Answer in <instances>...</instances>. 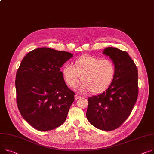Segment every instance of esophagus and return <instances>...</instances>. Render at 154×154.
I'll list each match as a JSON object with an SVG mask.
<instances>
[{"label": "esophagus", "instance_id": "esophagus-1", "mask_svg": "<svg viewBox=\"0 0 154 154\" xmlns=\"http://www.w3.org/2000/svg\"><path fill=\"white\" fill-rule=\"evenodd\" d=\"M81 98V96H80V95H77V94H75V100L79 99V98Z\"/></svg>", "mask_w": 154, "mask_h": 154}]
</instances>
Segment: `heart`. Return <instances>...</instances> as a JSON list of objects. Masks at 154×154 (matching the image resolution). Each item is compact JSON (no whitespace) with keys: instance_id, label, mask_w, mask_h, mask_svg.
Returning <instances> with one entry per match:
<instances>
[{"instance_id":"obj_1","label":"heart","mask_w":154,"mask_h":154,"mask_svg":"<svg viewBox=\"0 0 154 154\" xmlns=\"http://www.w3.org/2000/svg\"><path fill=\"white\" fill-rule=\"evenodd\" d=\"M116 73L112 61L91 56L77 59L75 66L66 64L63 69V75L66 84L74 87L79 80H83L76 90L80 92L90 90L97 94L106 89L112 82Z\"/></svg>"}]
</instances>
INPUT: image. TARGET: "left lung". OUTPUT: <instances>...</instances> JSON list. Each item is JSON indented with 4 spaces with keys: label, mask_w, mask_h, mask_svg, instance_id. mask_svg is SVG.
I'll return each instance as SVG.
<instances>
[{
    "label": "left lung",
    "mask_w": 154,
    "mask_h": 154,
    "mask_svg": "<svg viewBox=\"0 0 154 154\" xmlns=\"http://www.w3.org/2000/svg\"><path fill=\"white\" fill-rule=\"evenodd\" d=\"M103 53L116 68L113 80L103 93L88 98L86 112L91 125L103 131L119 128L129 117L138 96V71L126 51L108 47Z\"/></svg>",
    "instance_id": "1"
}]
</instances>
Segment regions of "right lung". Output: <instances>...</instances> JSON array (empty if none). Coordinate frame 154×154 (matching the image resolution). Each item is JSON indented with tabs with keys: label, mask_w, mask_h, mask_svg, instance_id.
Listing matches in <instances>:
<instances>
[{
	"label": "right lung",
	"mask_w": 154,
	"mask_h": 154,
	"mask_svg": "<svg viewBox=\"0 0 154 154\" xmlns=\"http://www.w3.org/2000/svg\"><path fill=\"white\" fill-rule=\"evenodd\" d=\"M73 54L49 48L35 49L22 60L16 74L18 108L40 131L54 129L65 121L74 100L60 68Z\"/></svg>",
	"instance_id": "right-lung-1"
}]
</instances>
